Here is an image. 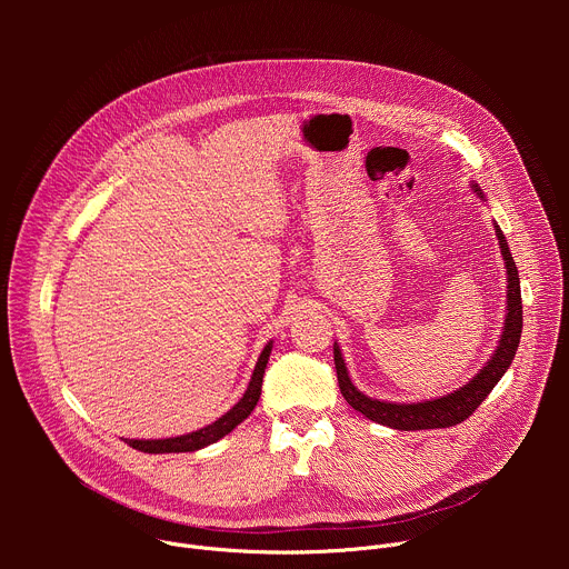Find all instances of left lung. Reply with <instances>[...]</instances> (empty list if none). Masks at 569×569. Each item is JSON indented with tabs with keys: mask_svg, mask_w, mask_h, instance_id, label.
Returning <instances> with one entry per match:
<instances>
[{
	"mask_svg": "<svg viewBox=\"0 0 569 569\" xmlns=\"http://www.w3.org/2000/svg\"><path fill=\"white\" fill-rule=\"evenodd\" d=\"M470 189L477 193L479 200L486 202L483 191L472 182ZM496 224V236L500 242V252L505 259L507 268V315H505V327L502 336L498 342V349L493 351L491 360L486 362L463 387L443 393L439 398L421 400V402H391V400H378L369 398L362 393L353 382L347 371V362L342 358L340 345H333V360H336V371H338V382L345 400L351 405L353 410H358L362 417L369 421H376L380 426H387L391 430H435V428H450L461 421H466L483 398L491 393V389L500 382V378L507 373L511 367L520 336H522V297H520V277L516 261L511 257V250L507 246V238Z\"/></svg>",
	"mask_w": 569,
	"mask_h": 569,
	"instance_id": "obj_1",
	"label": "left lung"
}]
</instances>
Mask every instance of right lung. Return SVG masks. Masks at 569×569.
Listing matches in <instances>:
<instances>
[{
	"label": "right lung",
	"instance_id": "1",
	"mask_svg": "<svg viewBox=\"0 0 569 569\" xmlns=\"http://www.w3.org/2000/svg\"><path fill=\"white\" fill-rule=\"evenodd\" d=\"M270 353H272V340L261 351L246 393H242L240 400L233 405V408L229 412H224L218 421H213V423H209V426H204V428H200L196 432L180 435V437H169V439H126V443L132 446L134 450L148 452V455H161V452H193V450H200V448H207V446L220 441L224 435H229L236 426H240L242 421H246L254 412L257 402L261 398V385H263V373H266Z\"/></svg>",
	"mask_w": 569,
	"mask_h": 569
}]
</instances>
